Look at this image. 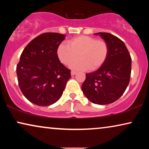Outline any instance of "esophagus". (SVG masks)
Here are the masks:
<instances>
[{"label": "esophagus", "instance_id": "1", "mask_svg": "<svg viewBox=\"0 0 149 149\" xmlns=\"http://www.w3.org/2000/svg\"><path fill=\"white\" fill-rule=\"evenodd\" d=\"M77 74V72H75V71H71V75L72 76H74V75H75Z\"/></svg>", "mask_w": 149, "mask_h": 149}]
</instances>
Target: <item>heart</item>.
Returning a JSON list of instances; mask_svg holds the SVG:
<instances>
[{
    "instance_id": "obj_1",
    "label": "heart",
    "mask_w": 149,
    "mask_h": 149,
    "mask_svg": "<svg viewBox=\"0 0 149 149\" xmlns=\"http://www.w3.org/2000/svg\"><path fill=\"white\" fill-rule=\"evenodd\" d=\"M109 45L104 40H97L89 36H79L69 40L68 44L58 46L57 54L59 60L65 65H70L78 58L81 59L71 64L77 70H95L99 68L109 55Z\"/></svg>"
}]
</instances>
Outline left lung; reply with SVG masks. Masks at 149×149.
<instances>
[{"instance_id":"obj_1","label":"left lung","mask_w":149,"mask_h":149,"mask_svg":"<svg viewBox=\"0 0 149 149\" xmlns=\"http://www.w3.org/2000/svg\"><path fill=\"white\" fill-rule=\"evenodd\" d=\"M109 45L105 62L95 72L86 74L81 89L89 101L104 105L113 103L123 95L130 83L132 58L121 39L107 32H97Z\"/></svg>"}]
</instances>
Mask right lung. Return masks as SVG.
<instances>
[{
  "mask_svg": "<svg viewBox=\"0 0 149 149\" xmlns=\"http://www.w3.org/2000/svg\"><path fill=\"white\" fill-rule=\"evenodd\" d=\"M66 35L56 32L40 34L24 48L17 66L19 88L34 104L47 107L62 96L70 70L65 67L57 49Z\"/></svg>",
  "mask_w": 149,
  "mask_h": 149,
  "instance_id": "1",
  "label": "right lung"
}]
</instances>
